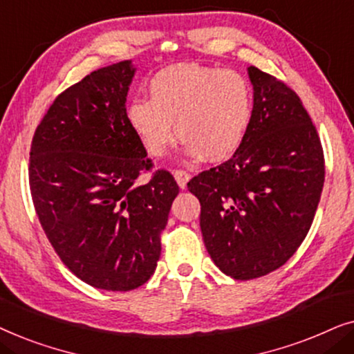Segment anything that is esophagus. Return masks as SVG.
<instances>
[{
  "label": "esophagus",
  "mask_w": 354,
  "mask_h": 354,
  "mask_svg": "<svg viewBox=\"0 0 354 354\" xmlns=\"http://www.w3.org/2000/svg\"><path fill=\"white\" fill-rule=\"evenodd\" d=\"M174 177H176V182L178 183V187H180L182 190L187 187V182L190 180V174L183 171V169H176V171H174Z\"/></svg>",
  "instance_id": "1"
}]
</instances>
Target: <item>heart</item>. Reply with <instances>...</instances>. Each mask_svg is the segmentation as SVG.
<instances>
[{
  "instance_id": "b5f03b06",
  "label": "heart",
  "mask_w": 354,
  "mask_h": 354,
  "mask_svg": "<svg viewBox=\"0 0 354 354\" xmlns=\"http://www.w3.org/2000/svg\"><path fill=\"white\" fill-rule=\"evenodd\" d=\"M127 122L148 154L161 158L176 135L188 156L229 159L248 133L253 88L236 71L177 64L159 71L148 85V100L129 104Z\"/></svg>"
}]
</instances>
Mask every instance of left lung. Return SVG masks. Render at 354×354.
<instances>
[{"mask_svg": "<svg viewBox=\"0 0 354 354\" xmlns=\"http://www.w3.org/2000/svg\"><path fill=\"white\" fill-rule=\"evenodd\" d=\"M253 118L229 161L188 182L205 246L222 272L258 279L295 254L311 229L326 177L317 130L295 91L248 67Z\"/></svg>", "mask_w": 354, "mask_h": 354, "instance_id": "1", "label": "left lung"}]
</instances>
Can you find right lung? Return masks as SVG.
Wrapping results in <instances>:
<instances>
[{"instance_id":"obj_1","label":"right lung","mask_w":354,"mask_h":354,"mask_svg":"<svg viewBox=\"0 0 354 354\" xmlns=\"http://www.w3.org/2000/svg\"><path fill=\"white\" fill-rule=\"evenodd\" d=\"M132 61L101 67L62 91L38 124L28 182L37 216L72 274L95 288L148 282L178 185L153 167L125 115Z\"/></svg>"}]
</instances>
